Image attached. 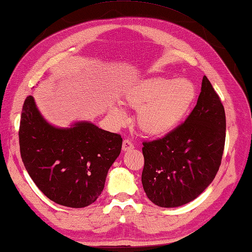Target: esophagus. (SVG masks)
Instances as JSON below:
<instances>
[{
  "mask_svg": "<svg viewBox=\"0 0 252 252\" xmlns=\"http://www.w3.org/2000/svg\"><path fill=\"white\" fill-rule=\"evenodd\" d=\"M122 149H123V151H125V152H126V151H130V150L133 149V144H132V142L130 140H128V139H126V140L123 141Z\"/></svg>",
  "mask_w": 252,
  "mask_h": 252,
  "instance_id": "1",
  "label": "esophagus"
}]
</instances>
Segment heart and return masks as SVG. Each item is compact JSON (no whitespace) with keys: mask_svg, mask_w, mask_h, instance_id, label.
Wrapping results in <instances>:
<instances>
[{"mask_svg":"<svg viewBox=\"0 0 252 252\" xmlns=\"http://www.w3.org/2000/svg\"><path fill=\"white\" fill-rule=\"evenodd\" d=\"M197 89L188 79L153 77L140 82L126 94V103L137 110V126L144 135L161 137L181 124L191 111ZM116 123L125 122L120 107L112 109Z\"/></svg>","mask_w":252,"mask_h":252,"instance_id":"1","label":"heart"}]
</instances>
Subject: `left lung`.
Masks as SVG:
<instances>
[{
  "label": "left lung",
  "mask_w": 252,
  "mask_h": 252,
  "mask_svg": "<svg viewBox=\"0 0 252 252\" xmlns=\"http://www.w3.org/2000/svg\"><path fill=\"white\" fill-rule=\"evenodd\" d=\"M225 127L224 108L204 76L197 103L186 122L163 138L143 142L141 181L151 202L173 208L199 196L219 170Z\"/></svg>",
  "instance_id": "left-lung-1"
}]
</instances>
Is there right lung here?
<instances>
[{"label":"right lung","instance_id":"obj_1","mask_svg":"<svg viewBox=\"0 0 252 252\" xmlns=\"http://www.w3.org/2000/svg\"><path fill=\"white\" fill-rule=\"evenodd\" d=\"M122 142L120 135L91 122H76L68 128L50 125L32 96L22 105V161L36 187L56 204L83 208L96 202Z\"/></svg>","mask_w":252,"mask_h":252}]
</instances>
